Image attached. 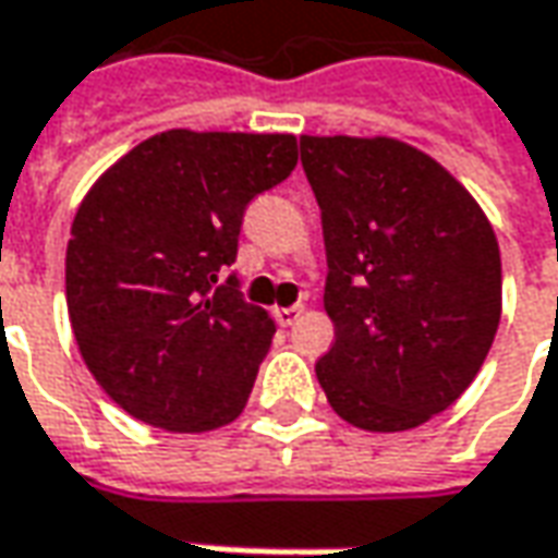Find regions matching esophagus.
I'll list each match as a JSON object with an SVG mask.
<instances>
[{"label":"esophagus","mask_w":558,"mask_h":558,"mask_svg":"<svg viewBox=\"0 0 558 558\" xmlns=\"http://www.w3.org/2000/svg\"><path fill=\"white\" fill-rule=\"evenodd\" d=\"M301 316H304V304L276 306V310H272V319H276L279 325H294Z\"/></svg>","instance_id":"1"}]
</instances>
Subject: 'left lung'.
Returning a JSON list of instances; mask_svg holds the SVG:
<instances>
[{"label":"left lung","mask_w":558,"mask_h":558,"mask_svg":"<svg viewBox=\"0 0 558 558\" xmlns=\"http://www.w3.org/2000/svg\"><path fill=\"white\" fill-rule=\"evenodd\" d=\"M301 162L323 208L335 343L316 377L328 405L368 433L421 427L473 384L497 335L492 220L396 137L301 134Z\"/></svg>","instance_id":"left-lung-1"}]
</instances>
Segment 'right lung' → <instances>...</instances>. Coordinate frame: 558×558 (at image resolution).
<instances>
[{
  "mask_svg": "<svg viewBox=\"0 0 558 558\" xmlns=\"http://www.w3.org/2000/svg\"><path fill=\"white\" fill-rule=\"evenodd\" d=\"M298 166L294 134L159 131L107 168L66 242V310L88 372L131 417L168 433L235 421L276 335L218 286L245 205Z\"/></svg>",
  "mask_w": 558,
  "mask_h": 558,
  "instance_id": "obj_1",
  "label": "right lung"
}]
</instances>
